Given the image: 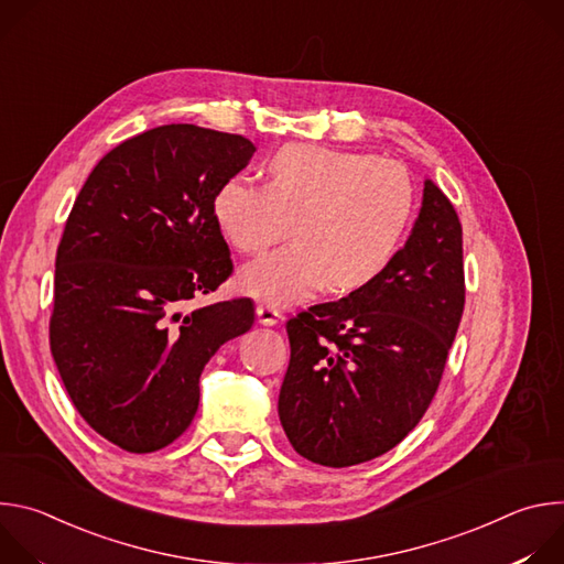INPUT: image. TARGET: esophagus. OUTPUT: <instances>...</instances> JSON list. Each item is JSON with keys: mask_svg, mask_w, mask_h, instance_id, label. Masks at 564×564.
Listing matches in <instances>:
<instances>
[{"mask_svg": "<svg viewBox=\"0 0 564 564\" xmlns=\"http://www.w3.org/2000/svg\"><path fill=\"white\" fill-rule=\"evenodd\" d=\"M257 316H259V321L263 326H276L279 321L283 318V314H281V310H276L274 305H257Z\"/></svg>", "mask_w": 564, "mask_h": 564, "instance_id": "34e87169", "label": "esophagus"}]
</instances>
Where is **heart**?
<instances>
[{
    "label": "heart",
    "instance_id": "1",
    "mask_svg": "<svg viewBox=\"0 0 564 564\" xmlns=\"http://www.w3.org/2000/svg\"><path fill=\"white\" fill-rule=\"evenodd\" d=\"M268 185L227 178L214 194L220 234L243 254L290 238L299 243L240 270V288L272 305L307 299L321 285L355 292L377 281L411 229L417 194L404 165L370 153L285 144L268 163Z\"/></svg>",
    "mask_w": 564,
    "mask_h": 564
}]
</instances>
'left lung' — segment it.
Masks as SVG:
<instances>
[{
    "mask_svg": "<svg viewBox=\"0 0 564 564\" xmlns=\"http://www.w3.org/2000/svg\"><path fill=\"white\" fill-rule=\"evenodd\" d=\"M464 292L462 223L426 181L420 218L388 270L288 321L279 417L294 451L344 468L404 440L437 392Z\"/></svg>",
    "mask_w": 564,
    "mask_h": 564,
    "instance_id": "left-lung-1",
    "label": "left lung"
}]
</instances>
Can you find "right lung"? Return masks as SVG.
Returning <instances> with one entry per match:
<instances>
[{
    "instance_id": "add662e5",
    "label": "right lung",
    "mask_w": 564,
    "mask_h": 564,
    "mask_svg": "<svg viewBox=\"0 0 564 564\" xmlns=\"http://www.w3.org/2000/svg\"><path fill=\"white\" fill-rule=\"evenodd\" d=\"M254 151L196 124L149 129L100 160L66 218L51 352L77 413L129 453L187 431L205 364L254 324L246 296L187 305L234 270L212 200Z\"/></svg>"
}]
</instances>
